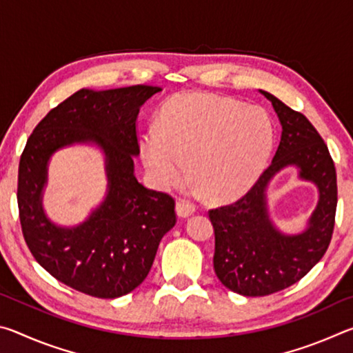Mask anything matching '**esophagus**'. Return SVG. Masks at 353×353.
I'll return each instance as SVG.
<instances>
[{
  "mask_svg": "<svg viewBox=\"0 0 353 353\" xmlns=\"http://www.w3.org/2000/svg\"><path fill=\"white\" fill-rule=\"evenodd\" d=\"M176 213L179 218H188L194 213V207L187 201H177L176 202Z\"/></svg>",
  "mask_w": 353,
  "mask_h": 353,
  "instance_id": "obj_1",
  "label": "esophagus"
}]
</instances>
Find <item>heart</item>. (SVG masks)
<instances>
[{
  "label": "heart",
  "mask_w": 353,
  "mask_h": 353,
  "mask_svg": "<svg viewBox=\"0 0 353 353\" xmlns=\"http://www.w3.org/2000/svg\"><path fill=\"white\" fill-rule=\"evenodd\" d=\"M272 146V121L260 107L193 93L165 104L157 130L143 137L141 159L159 190L181 185L190 168L208 198L230 201L256 181Z\"/></svg>",
  "instance_id": "obj_1"
}]
</instances>
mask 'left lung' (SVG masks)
Here are the masks:
<instances>
[{"instance_id": "8db88e82", "label": "left lung", "mask_w": 353, "mask_h": 353, "mask_svg": "<svg viewBox=\"0 0 353 353\" xmlns=\"http://www.w3.org/2000/svg\"><path fill=\"white\" fill-rule=\"evenodd\" d=\"M260 93L271 101L282 124L276 155L241 199L208 212L214 272L225 288L249 297L282 291L307 276L330 244L338 202L334 163L318 130L301 112L271 93ZM288 165H296L299 178L314 183L320 193L307 229L292 236L280 232L267 212V187Z\"/></svg>"}]
</instances>
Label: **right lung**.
Listing matches in <instances>:
<instances>
[{
	"instance_id": "add662e5",
	"label": "right lung",
	"mask_w": 353,
	"mask_h": 353,
	"mask_svg": "<svg viewBox=\"0 0 353 353\" xmlns=\"http://www.w3.org/2000/svg\"><path fill=\"white\" fill-rule=\"evenodd\" d=\"M159 92L152 85L82 88L50 110L21 154L17 199L25 241L41 268L83 294L115 299L135 290L176 224L174 199L143 187L134 174L140 154L137 117ZM73 144L103 151L108 193L85 221L65 228L46 216L43 190L50 155Z\"/></svg>"
}]
</instances>
